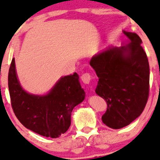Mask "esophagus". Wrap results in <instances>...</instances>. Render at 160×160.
Wrapping results in <instances>:
<instances>
[{
    "mask_svg": "<svg viewBox=\"0 0 160 160\" xmlns=\"http://www.w3.org/2000/svg\"><path fill=\"white\" fill-rule=\"evenodd\" d=\"M81 80L84 84H89L91 81V76L89 73H83L81 76Z\"/></svg>",
    "mask_w": 160,
    "mask_h": 160,
    "instance_id": "34e87169",
    "label": "esophagus"
}]
</instances>
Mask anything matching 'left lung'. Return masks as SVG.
Returning a JSON list of instances; mask_svg holds the SVG:
<instances>
[{"mask_svg": "<svg viewBox=\"0 0 160 160\" xmlns=\"http://www.w3.org/2000/svg\"><path fill=\"white\" fill-rule=\"evenodd\" d=\"M123 33L128 39L122 46L107 47L89 62L99 77L96 93L108 106L102 120L112 129L125 127L139 117L149 96L150 67L141 38L136 33Z\"/></svg>", "mask_w": 160, "mask_h": 160, "instance_id": "obj_1", "label": "left lung"}]
</instances>
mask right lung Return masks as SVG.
Wrapping results in <instances>:
<instances>
[{"label": "right lung", "mask_w": 160, "mask_h": 160, "mask_svg": "<svg viewBox=\"0 0 160 160\" xmlns=\"http://www.w3.org/2000/svg\"><path fill=\"white\" fill-rule=\"evenodd\" d=\"M77 73L61 77L47 93L32 94L22 88L18 79L15 58L8 74L12 108L26 128L46 138H57L71 126V112L85 99Z\"/></svg>", "instance_id": "obj_1"}]
</instances>
